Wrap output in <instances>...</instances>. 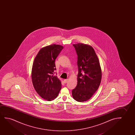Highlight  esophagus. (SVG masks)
Masks as SVG:
<instances>
[{
  "instance_id": "esophagus-1",
  "label": "esophagus",
  "mask_w": 135,
  "mask_h": 135,
  "mask_svg": "<svg viewBox=\"0 0 135 135\" xmlns=\"http://www.w3.org/2000/svg\"><path fill=\"white\" fill-rule=\"evenodd\" d=\"M64 83H67V81H68V79H64Z\"/></svg>"
}]
</instances>
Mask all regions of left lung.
Returning a JSON list of instances; mask_svg holds the SVG:
<instances>
[{
	"label": "left lung",
	"mask_w": 135,
	"mask_h": 135,
	"mask_svg": "<svg viewBox=\"0 0 135 135\" xmlns=\"http://www.w3.org/2000/svg\"><path fill=\"white\" fill-rule=\"evenodd\" d=\"M78 55V84L72 90L78 102L89 100L99 88L102 80V70L98 57L92 46L78 43L73 44Z\"/></svg>",
	"instance_id": "left-lung-1"
}]
</instances>
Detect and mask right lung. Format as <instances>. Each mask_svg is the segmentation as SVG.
Segmentation results:
<instances>
[{
  "label": "right lung",
  "instance_id": "right-lung-1",
  "mask_svg": "<svg viewBox=\"0 0 135 135\" xmlns=\"http://www.w3.org/2000/svg\"><path fill=\"white\" fill-rule=\"evenodd\" d=\"M64 47L53 44L41 48L33 61L32 80L33 87L40 96L51 101L57 97L61 83L57 76L55 61Z\"/></svg>",
  "mask_w": 135,
  "mask_h": 135
}]
</instances>
